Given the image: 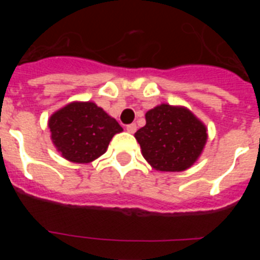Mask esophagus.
I'll use <instances>...</instances> for the list:
<instances>
[{"instance_id":"1","label":"esophagus","mask_w":260,"mask_h":260,"mask_svg":"<svg viewBox=\"0 0 260 260\" xmlns=\"http://www.w3.org/2000/svg\"><path fill=\"white\" fill-rule=\"evenodd\" d=\"M126 130H127L130 134H134V133L137 132V125H135V123H130V125L126 126Z\"/></svg>"}]
</instances>
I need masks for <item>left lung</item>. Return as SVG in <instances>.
I'll use <instances>...</instances> for the list:
<instances>
[{"label":"left lung","instance_id":"1","mask_svg":"<svg viewBox=\"0 0 260 260\" xmlns=\"http://www.w3.org/2000/svg\"><path fill=\"white\" fill-rule=\"evenodd\" d=\"M147 162L161 172L191 167L207 142V128L189 109L161 104L146 113V126L135 133Z\"/></svg>","mask_w":260,"mask_h":260}]
</instances>
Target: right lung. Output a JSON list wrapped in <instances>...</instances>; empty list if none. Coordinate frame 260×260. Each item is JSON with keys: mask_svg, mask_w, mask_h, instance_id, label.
<instances>
[{"mask_svg": "<svg viewBox=\"0 0 260 260\" xmlns=\"http://www.w3.org/2000/svg\"><path fill=\"white\" fill-rule=\"evenodd\" d=\"M50 138L66 160L93 161L105 153L109 142L122 132L116 119L91 102H74L54 112L48 121Z\"/></svg>", "mask_w": 260, "mask_h": 260, "instance_id": "1", "label": "right lung"}]
</instances>
